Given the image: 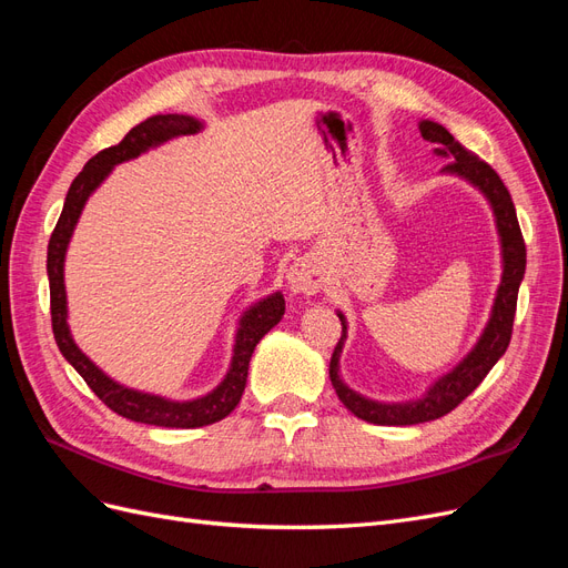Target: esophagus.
Listing matches in <instances>:
<instances>
[{
    "mask_svg": "<svg viewBox=\"0 0 568 568\" xmlns=\"http://www.w3.org/2000/svg\"><path fill=\"white\" fill-rule=\"evenodd\" d=\"M324 282V272L322 265L311 255H303L298 261L288 267L286 272V284L291 294H301V296H313L322 288Z\"/></svg>",
    "mask_w": 568,
    "mask_h": 568,
    "instance_id": "1",
    "label": "esophagus"
}]
</instances>
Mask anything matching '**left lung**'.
<instances>
[{"instance_id": "obj_1", "label": "left lung", "mask_w": 568, "mask_h": 568, "mask_svg": "<svg viewBox=\"0 0 568 568\" xmlns=\"http://www.w3.org/2000/svg\"><path fill=\"white\" fill-rule=\"evenodd\" d=\"M419 132L426 142L438 146L434 149L436 156L453 159L440 170V173L455 175L464 182H469L488 201L495 217L497 236H500L503 277L490 307V317L484 326V332H480L478 341L474 343V348L464 355L450 372L438 376V379L415 400H403V403L372 400L367 395L353 390L346 382H343L338 359L343 353V343L348 338V322H346V315L336 311L343 326V334H341V341L336 343L332 363H329L332 386L338 395V400L346 405L355 417L365 419L369 424H382V426H409V424L432 422L448 415L450 409H455L480 382L486 379V374L495 367L497 359L505 355L509 346L514 313H517L519 286L526 272V244L519 230L517 211H514L511 196L507 192V186L503 184L500 175H497L488 163L478 161L474 153H469L462 144H457L455 136L440 123H434V120H419Z\"/></svg>"}]
</instances>
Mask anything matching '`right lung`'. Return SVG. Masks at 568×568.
<instances>
[{
  "label": "right lung",
  "mask_w": 568,
  "mask_h": 568,
  "mask_svg": "<svg viewBox=\"0 0 568 568\" xmlns=\"http://www.w3.org/2000/svg\"><path fill=\"white\" fill-rule=\"evenodd\" d=\"M203 130V123L194 115L182 113H159L146 118L144 123L132 128L123 142L99 151L94 159L88 161L82 173L73 180L71 189L65 194V203L61 217L54 227V234L49 239L47 248V274H49V296H51V326H54V338L61 355L75 367L88 386L99 395L101 403H106L120 417L151 424V426H165V428H196L209 426L220 419H225L230 412L242 400V393L248 379V363L261 338L280 324L284 317V296L282 291L255 301L239 317V326L234 334L232 359L227 374L222 382L205 395L192 400H173L165 395L136 390L130 386L118 384L115 379L97 367L92 359L84 355L78 343L73 341L71 326H68V298H65V284H63V267H65V251L71 244V236L75 232L78 220L82 215L84 203L97 192L111 173L113 168L142 156L149 149H156L170 140H178L184 134H196Z\"/></svg>",
  "instance_id": "obj_1"
}]
</instances>
